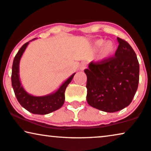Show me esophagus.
<instances>
[{"instance_id": "1", "label": "esophagus", "mask_w": 151, "mask_h": 151, "mask_svg": "<svg viewBox=\"0 0 151 151\" xmlns=\"http://www.w3.org/2000/svg\"><path fill=\"white\" fill-rule=\"evenodd\" d=\"M86 68V63L85 62H81L79 65V70H83Z\"/></svg>"}]
</instances>
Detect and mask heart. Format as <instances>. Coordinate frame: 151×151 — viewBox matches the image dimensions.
I'll return each mask as SVG.
<instances>
[{
    "label": "heart",
    "mask_w": 151,
    "mask_h": 151,
    "mask_svg": "<svg viewBox=\"0 0 151 151\" xmlns=\"http://www.w3.org/2000/svg\"><path fill=\"white\" fill-rule=\"evenodd\" d=\"M93 49L100 51V58L102 60L108 59L115 54L116 47L115 44L111 41L106 42L103 39H98L93 42Z\"/></svg>",
    "instance_id": "heart-1"
}]
</instances>
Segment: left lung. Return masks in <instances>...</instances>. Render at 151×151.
<instances>
[{
  "label": "left lung",
  "mask_w": 151,
  "mask_h": 151,
  "mask_svg": "<svg viewBox=\"0 0 151 151\" xmlns=\"http://www.w3.org/2000/svg\"><path fill=\"white\" fill-rule=\"evenodd\" d=\"M118 47L112 57L90 63L87 76L86 100L90 106L105 112L126 107L134 98L139 80V64L132 47L117 37Z\"/></svg>",
  "instance_id": "1"
}]
</instances>
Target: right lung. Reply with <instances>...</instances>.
I'll use <instances>...</instances> for the list:
<instances>
[{"label":"right lung","mask_w":151,"mask_h":151,"mask_svg":"<svg viewBox=\"0 0 151 151\" xmlns=\"http://www.w3.org/2000/svg\"><path fill=\"white\" fill-rule=\"evenodd\" d=\"M35 39L36 38H34L32 40ZM30 41L24 44L14 57L11 77L12 86L17 100L23 107L32 114L45 115L58 110L63 105L65 91L67 86L73 79L75 73L64 81L57 91L50 94L44 96H34L28 93L23 87L19 79V63L23 53Z\"/></svg>","instance_id":"obj_1"}]
</instances>
